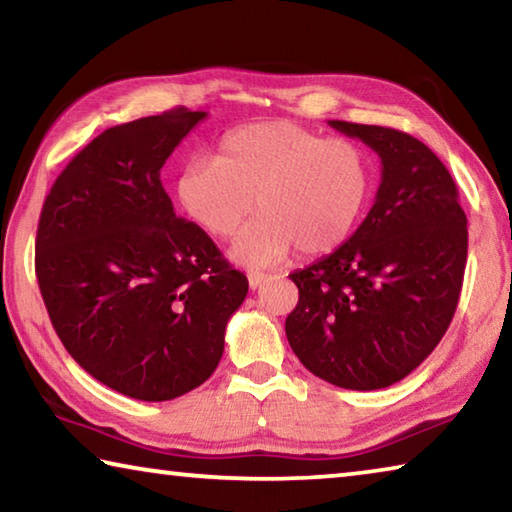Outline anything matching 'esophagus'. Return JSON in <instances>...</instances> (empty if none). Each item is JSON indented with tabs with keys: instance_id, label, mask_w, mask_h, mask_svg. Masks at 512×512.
<instances>
[{
	"instance_id": "1",
	"label": "esophagus",
	"mask_w": 512,
	"mask_h": 512,
	"mask_svg": "<svg viewBox=\"0 0 512 512\" xmlns=\"http://www.w3.org/2000/svg\"><path fill=\"white\" fill-rule=\"evenodd\" d=\"M266 280H271V275L259 273V271H248V284H250V289H259Z\"/></svg>"
}]
</instances>
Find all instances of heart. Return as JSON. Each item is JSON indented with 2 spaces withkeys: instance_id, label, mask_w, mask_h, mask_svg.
<instances>
[{
  "instance_id": "obj_1",
  "label": "heart",
  "mask_w": 512,
  "mask_h": 512,
  "mask_svg": "<svg viewBox=\"0 0 512 512\" xmlns=\"http://www.w3.org/2000/svg\"><path fill=\"white\" fill-rule=\"evenodd\" d=\"M372 192L366 149L287 119L257 121L223 137L216 160L196 158L178 178V201L212 237L237 239L239 262L268 266L293 248L325 255L357 230Z\"/></svg>"
}]
</instances>
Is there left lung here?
<instances>
[{"label": "left lung", "mask_w": 512, "mask_h": 512, "mask_svg": "<svg viewBox=\"0 0 512 512\" xmlns=\"http://www.w3.org/2000/svg\"><path fill=\"white\" fill-rule=\"evenodd\" d=\"M329 126L381 158L375 205L357 232L302 271L287 316L309 372L350 391L404 379L443 339L463 287L467 216L454 178L427 144L384 126Z\"/></svg>", "instance_id": "8db88e82"}]
</instances>
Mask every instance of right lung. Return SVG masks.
<instances>
[{"instance_id":"right-lung-1","label":"right lung","mask_w":512,"mask_h":512,"mask_svg":"<svg viewBox=\"0 0 512 512\" xmlns=\"http://www.w3.org/2000/svg\"><path fill=\"white\" fill-rule=\"evenodd\" d=\"M207 112L176 108L112 126L45 198L36 275L58 339L83 370L142 402L180 397L219 366L248 280L160 180Z\"/></svg>"}]
</instances>
